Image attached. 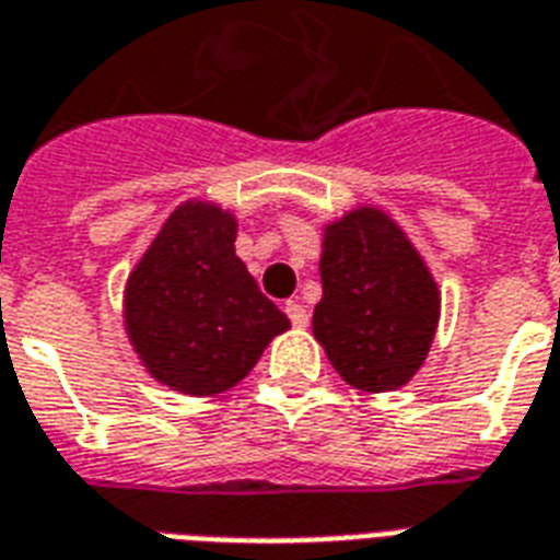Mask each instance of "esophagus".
<instances>
[{
  "label": "esophagus",
  "mask_w": 560,
  "mask_h": 560,
  "mask_svg": "<svg viewBox=\"0 0 560 560\" xmlns=\"http://www.w3.org/2000/svg\"><path fill=\"white\" fill-rule=\"evenodd\" d=\"M284 312H288V317H291V323L296 326V329H305L308 326V312H305V305L296 300L284 302Z\"/></svg>",
  "instance_id": "obj_1"
}]
</instances>
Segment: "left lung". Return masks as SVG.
<instances>
[{
	"label": "left lung",
	"mask_w": 560,
	"mask_h": 560,
	"mask_svg": "<svg viewBox=\"0 0 560 560\" xmlns=\"http://www.w3.org/2000/svg\"><path fill=\"white\" fill-rule=\"evenodd\" d=\"M314 338L341 380L395 392L421 371L439 326V284L407 231L374 205L323 225Z\"/></svg>",
	"instance_id": "left-lung-1"
}]
</instances>
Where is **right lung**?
I'll list each match as a JSON object with an SVG mask.
<instances>
[{
  "instance_id": "right-lung-1",
  "label": "right lung",
  "mask_w": 560,
  "mask_h": 560,
  "mask_svg": "<svg viewBox=\"0 0 560 560\" xmlns=\"http://www.w3.org/2000/svg\"><path fill=\"white\" fill-rule=\"evenodd\" d=\"M237 217L217 201L177 205L124 284V329L144 371L172 392L234 388L291 320L234 252Z\"/></svg>"
}]
</instances>
